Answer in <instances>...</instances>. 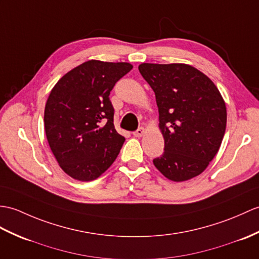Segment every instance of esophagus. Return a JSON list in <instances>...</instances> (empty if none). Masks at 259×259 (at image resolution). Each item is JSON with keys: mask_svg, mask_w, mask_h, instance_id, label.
Here are the masks:
<instances>
[{"mask_svg": "<svg viewBox=\"0 0 259 259\" xmlns=\"http://www.w3.org/2000/svg\"><path fill=\"white\" fill-rule=\"evenodd\" d=\"M143 134H144V128L143 127H139L134 132V136L135 137H141V136H143Z\"/></svg>", "mask_w": 259, "mask_h": 259, "instance_id": "1", "label": "esophagus"}]
</instances>
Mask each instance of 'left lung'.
I'll use <instances>...</instances> for the list:
<instances>
[{
  "label": "left lung",
  "instance_id": "obj_1",
  "mask_svg": "<svg viewBox=\"0 0 259 259\" xmlns=\"http://www.w3.org/2000/svg\"><path fill=\"white\" fill-rule=\"evenodd\" d=\"M159 108L164 152L155 167L172 181L201 174L218 153L226 128V107L214 82L185 64H141Z\"/></svg>",
  "mask_w": 259,
  "mask_h": 259
}]
</instances>
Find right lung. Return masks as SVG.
Instances as JSON below:
<instances>
[{
    "label": "right lung",
    "instance_id": "add662e5",
    "mask_svg": "<svg viewBox=\"0 0 259 259\" xmlns=\"http://www.w3.org/2000/svg\"><path fill=\"white\" fill-rule=\"evenodd\" d=\"M132 69L129 63L88 61L63 76L44 112L47 141L62 169L79 181L101 176L124 142L113 125L109 95Z\"/></svg>",
    "mask_w": 259,
    "mask_h": 259
}]
</instances>
